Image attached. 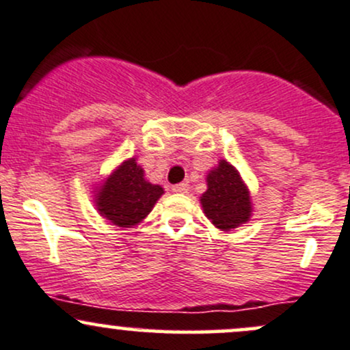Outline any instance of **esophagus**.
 <instances>
[{"instance_id": "34e87169", "label": "esophagus", "mask_w": 350, "mask_h": 350, "mask_svg": "<svg viewBox=\"0 0 350 350\" xmlns=\"http://www.w3.org/2000/svg\"><path fill=\"white\" fill-rule=\"evenodd\" d=\"M172 191H174V193H178V194H184V193H187V191H189V184L179 183V184H176V186H172Z\"/></svg>"}]
</instances>
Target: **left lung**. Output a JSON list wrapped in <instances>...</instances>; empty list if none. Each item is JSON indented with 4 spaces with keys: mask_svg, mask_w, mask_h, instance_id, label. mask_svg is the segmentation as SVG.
Listing matches in <instances>:
<instances>
[{
    "mask_svg": "<svg viewBox=\"0 0 350 350\" xmlns=\"http://www.w3.org/2000/svg\"><path fill=\"white\" fill-rule=\"evenodd\" d=\"M207 191L201 196L206 217L221 231H231L251 217L252 204L247 186L237 169L226 159L207 174Z\"/></svg>",
    "mask_w": 350,
    "mask_h": 350,
    "instance_id": "1",
    "label": "left lung"
}]
</instances>
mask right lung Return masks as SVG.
<instances>
[{
  "mask_svg": "<svg viewBox=\"0 0 350 350\" xmlns=\"http://www.w3.org/2000/svg\"><path fill=\"white\" fill-rule=\"evenodd\" d=\"M164 194L157 184L146 181L143 167L136 157L124 161L96 191V207L99 214L119 228L139 224Z\"/></svg>",
  "mask_w": 350,
  "mask_h": 350,
  "instance_id": "1",
  "label": "right lung"
}]
</instances>
